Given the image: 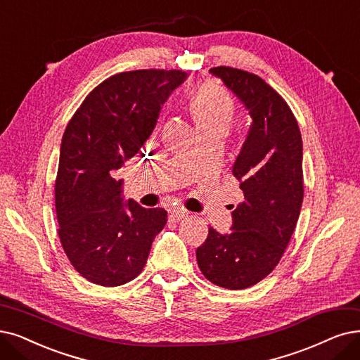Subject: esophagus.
<instances>
[{"label": "esophagus", "mask_w": 360, "mask_h": 360, "mask_svg": "<svg viewBox=\"0 0 360 360\" xmlns=\"http://www.w3.org/2000/svg\"><path fill=\"white\" fill-rule=\"evenodd\" d=\"M188 215H189V212H188V211L180 210V208L171 210V212H169V217H171V220H174V221H180V220H183V219L188 217Z\"/></svg>", "instance_id": "1"}]
</instances>
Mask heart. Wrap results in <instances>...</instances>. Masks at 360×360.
<instances>
[{"instance_id": "1", "label": "heart", "mask_w": 360, "mask_h": 360, "mask_svg": "<svg viewBox=\"0 0 360 360\" xmlns=\"http://www.w3.org/2000/svg\"><path fill=\"white\" fill-rule=\"evenodd\" d=\"M191 109L199 130L211 127H227L235 117V102L217 84H204L195 91Z\"/></svg>"}]
</instances>
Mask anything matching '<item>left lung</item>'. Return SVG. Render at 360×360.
<instances>
[{
  "instance_id": "obj_1",
  "label": "left lung",
  "mask_w": 360,
  "mask_h": 360,
  "mask_svg": "<svg viewBox=\"0 0 360 360\" xmlns=\"http://www.w3.org/2000/svg\"><path fill=\"white\" fill-rule=\"evenodd\" d=\"M248 109L252 124L233 165L243 200L232 212V232L212 227L196 250L198 266L214 285L245 290L275 269L303 204V141L297 120L282 96L251 72L211 68Z\"/></svg>"
}]
</instances>
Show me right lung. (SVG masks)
Wrapping results in <instances>:
<instances>
[{"label": "right lung", "instance_id": "1", "mask_svg": "<svg viewBox=\"0 0 360 360\" xmlns=\"http://www.w3.org/2000/svg\"><path fill=\"white\" fill-rule=\"evenodd\" d=\"M186 77L177 69L112 75L84 98L66 127L54 188L57 233L70 264L96 285L137 278L167 224L164 208L122 204V181L113 177L141 153L161 106Z\"/></svg>", "mask_w": 360, "mask_h": 360}]
</instances>
